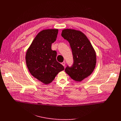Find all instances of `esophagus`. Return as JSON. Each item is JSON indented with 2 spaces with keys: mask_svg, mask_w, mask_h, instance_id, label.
<instances>
[{
  "mask_svg": "<svg viewBox=\"0 0 121 121\" xmlns=\"http://www.w3.org/2000/svg\"><path fill=\"white\" fill-rule=\"evenodd\" d=\"M62 65L64 66H65V61H64L63 62H62Z\"/></svg>",
  "mask_w": 121,
  "mask_h": 121,
  "instance_id": "obj_1",
  "label": "esophagus"
}]
</instances>
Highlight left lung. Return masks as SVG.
I'll list each match as a JSON object with an SVG mask.
<instances>
[{
	"label": "left lung",
	"instance_id": "8db88e82",
	"mask_svg": "<svg viewBox=\"0 0 121 121\" xmlns=\"http://www.w3.org/2000/svg\"><path fill=\"white\" fill-rule=\"evenodd\" d=\"M62 36L68 41L72 49L73 65L67 67L65 72L74 80L80 82L90 76L96 64V54L87 37L80 30L66 29Z\"/></svg>",
	"mask_w": 121,
	"mask_h": 121
}]
</instances>
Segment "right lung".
Masks as SVG:
<instances>
[{
	"label": "right lung",
	"instance_id": "obj_1",
	"mask_svg": "<svg viewBox=\"0 0 121 121\" xmlns=\"http://www.w3.org/2000/svg\"><path fill=\"white\" fill-rule=\"evenodd\" d=\"M58 29H46L39 32L26 54V63L31 75L47 85L52 82L64 66L56 61L57 53L51 49L56 39Z\"/></svg>",
	"mask_w": 121,
	"mask_h": 121
}]
</instances>
